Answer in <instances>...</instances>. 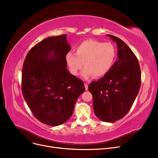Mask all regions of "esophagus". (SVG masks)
<instances>
[{"label":"esophagus","instance_id":"1","mask_svg":"<svg viewBox=\"0 0 158 158\" xmlns=\"http://www.w3.org/2000/svg\"><path fill=\"white\" fill-rule=\"evenodd\" d=\"M84 86H85V90H88V84H84Z\"/></svg>","mask_w":158,"mask_h":158}]
</instances>
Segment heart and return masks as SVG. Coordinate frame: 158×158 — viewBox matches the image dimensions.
Instances as JSON below:
<instances>
[{"mask_svg": "<svg viewBox=\"0 0 158 158\" xmlns=\"http://www.w3.org/2000/svg\"><path fill=\"white\" fill-rule=\"evenodd\" d=\"M116 56V48L111 43L88 40L76 47L75 53L68 52L65 59L70 73L73 75L78 74L84 63L85 68L82 76L88 79L92 76L99 78L106 75L113 67Z\"/></svg>", "mask_w": 158, "mask_h": 158, "instance_id": "b5f03b06", "label": "heart"}]
</instances>
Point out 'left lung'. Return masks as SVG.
I'll list each match as a JSON object with an SVG mask.
<instances>
[{"mask_svg":"<svg viewBox=\"0 0 158 158\" xmlns=\"http://www.w3.org/2000/svg\"><path fill=\"white\" fill-rule=\"evenodd\" d=\"M107 35L117 43L118 60L106 75L91 82L88 89L95 115L103 121L113 123L131 109L140 89L141 72L136 55L125 43Z\"/></svg>","mask_w":158,"mask_h":158,"instance_id":"left-lung-1","label":"left lung"}]
</instances>
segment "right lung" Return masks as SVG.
Wrapping results in <instances>:
<instances>
[{
	"instance_id": "1",
	"label": "right lung",
	"mask_w": 158,
	"mask_h": 158,
	"mask_svg": "<svg viewBox=\"0 0 158 158\" xmlns=\"http://www.w3.org/2000/svg\"><path fill=\"white\" fill-rule=\"evenodd\" d=\"M66 35L49 37L27 52L22 73V91L35 118L49 126L67 121L84 82L66 69V55L70 46Z\"/></svg>"
}]
</instances>
